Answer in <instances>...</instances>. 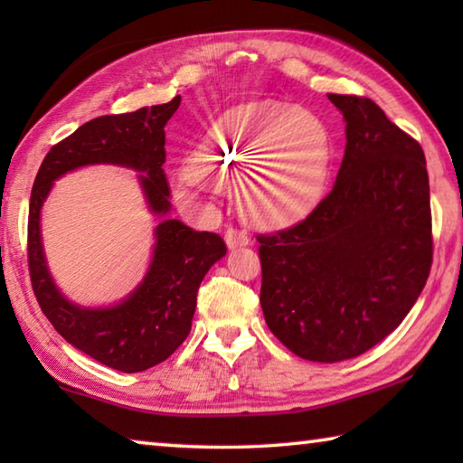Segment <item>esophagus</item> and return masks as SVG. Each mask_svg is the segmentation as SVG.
<instances>
[{"label":"esophagus","mask_w":463,"mask_h":463,"mask_svg":"<svg viewBox=\"0 0 463 463\" xmlns=\"http://www.w3.org/2000/svg\"><path fill=\"white\" fill-rule=\"evenodd\" d=\"M224 241H226V247H229V249H239V247L250 245L249 234L242 232V231H237V229H229V231H226Z\"/></svg>","instance_id":"obj_1"}]
</instances>
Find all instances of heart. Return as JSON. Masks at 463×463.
<instances>
[{
    "label": "heart",
    "mask_w": 463,
    "mask_h": 463,
    "mask_svg": "<svg viewBox=\"0 0 463 463\" xmlns=\"http://www.w3.org/2000/svg\"><path fill=\"white\" fill-rule=\"evenodd\" d=\"M333 140L325 120L279 99L234 108L203 132L185 163L182 198L208 203L234 179V200L247 222L286 229L323 202Z\"/></svg>",
    "instance_id": "1"
}]
</instances>
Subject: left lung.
Masks as SVG:
<instances>
[{
	"mask_svg": "<svg viewBox=\"0 0 463 463\" xmlns=\"http://www.w3.org/2000/svg\"><path fill=\"white\" fill-rule=\"evenodd\" d=\"M345 155L331 194L288 231L261 234V308L298 357H357L402 323L433 261L425 153L367 98L328 93Z\"/></svg>",
	"mask_w": 463,
	"mask_h": 463,
	"instance_id": "left-lung-1",
	"label": "left lung"
}]
</instances>
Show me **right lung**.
Wrapping results in <instances>:
<instances>
[{"label":"right lung","instance_id":"right-lung-1","mask_svg":"<svg viewBox=\"0 0 463 463\" xmlns=\"http://www.w3.org/2000/svg\"><path fill=\"white\" fill-rule=\"evenodd\" d=\"M182 98L130 114L85 122L44 156L30 194L28 265L36 300L62 339L96 362L124 373L165 362L190 335L195 296L203 276L226 255L214 232H198L169 218L171 190L163 171L165 124ZM116 165L137 171L157 226L147 273L116 305L83 307L60 292L43 255L40 214L53 182L75 168Z\"/></svg>","mask_w":463,"mask_h":463}]
</instances>
